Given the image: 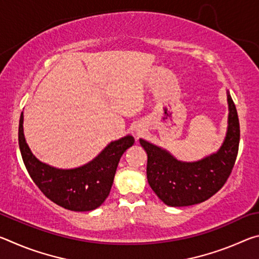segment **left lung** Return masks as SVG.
Masks as SVG:
<instances>
[{"instance_id":"8db88e82","label":"left lung","mask_w":259,"mask_h":259,"mask_svg":"<svg viewBox=\"0 0 259 259\" xmlns=\"http://www.w3.org/2000/svg\"><path fill=\"white\" fill-rule=\"evenodd\" d=\"M229 100V130L216 154L199 162L177 161L168 152L140 139L147 153V181L155 194L171 207H186L211 198L224 186L233 170L240 143V123L231 96Z\"/></svg>"}]
</instances>
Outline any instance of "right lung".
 <instances>
[{
  "mask_svg": "<svg viewBox=\"0 0 259 259\" xmlns=\"http://www.w3.org/2000/svg\"><path fill=\"white\" fill-rule=\"evenodd\" d=\"M23 113L19 120L18 142L24 164L30 178L52 202L73 211L98 208L109 194L117 164L123 153L134 145L133 136L112 142L100 154L80 168L60 170L38 161L25 142Z\"/></svg>",
  "mask_w": 259,
  "mask_h": 259,
  "instance_id": "1",
  "label": "right lung"
}]
</instances>
